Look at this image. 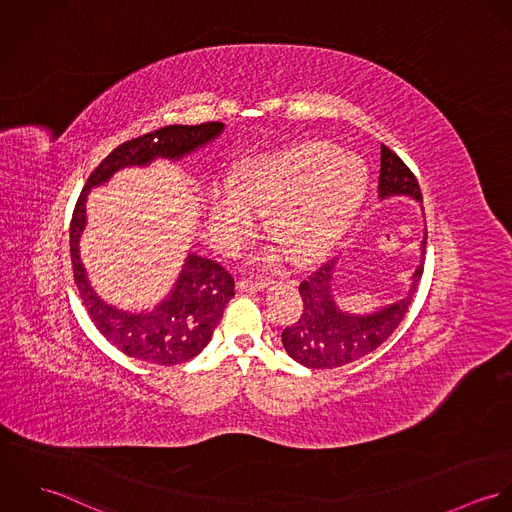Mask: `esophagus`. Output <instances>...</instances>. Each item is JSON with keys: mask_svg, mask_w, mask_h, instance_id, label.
I'll return each instance as SVG.
<instances>
[{"mask_svg": "<svg viewBox=\"0 0 512 512\" xmlns=\"http://www.w3.org/2000/svg\"><path fill=\"white\" fill-rule=\"evenodd\" d=\"M266 286H268V284L262 282V280H248V278H244V280L238 282V290H240V292H260V290H264Z\"/></svg>", "mask_w": 512, "mask_h": 512, "instance_id": "obj_1", "label": "esophagus"}]
</instances>
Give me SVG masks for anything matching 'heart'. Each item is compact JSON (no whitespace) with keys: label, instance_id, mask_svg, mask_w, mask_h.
I'll use <instances>...</instances> for the list:
<instances>
[{"label":"heart","instance_id":"heart-1","mask_svg":"<svg viewBox=\"0 0 512 512\" xmlns=\"http://www.w3.org/2000/svg\"><path fill=\"white\" fill-rule=\"evenodd\" d=\"M232 189L217 183L207 199L209 232L236 250L268 213V232L295 264H309L333 248L357 215L366 189L365 161L325 142L260 155L242 163Z\"/></svg>","mask_w":512,"mask_h":512}]
</instances>
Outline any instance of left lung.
Here are the masks:
<instances>
[{
    "instance_id": "8db88e82",
    "label": "left lung",
    "mask_w": 512,
    "mask_h": 512,
    "mask_svg": "<svg viewBox=\"0 0 512 512\" xmlns=\"http://www.w3.org/2000/svg\"><path fill=\"white\" fill-rule=\"evenodd\" d=\"M394 195L412 197L422 203V191L414 173L392 149L380 146L378 197L386 199ZM426 240L428 234L422 240V260L412 274L408 293L402 299L366 315L349 313L337 307L333 295L337 258L311 272L299 284L303 313L282 333V343L293 361L307 368H337L378 349L396 331L412 303L418 282L424 274Z\"/></svg>"
}]
</instances>
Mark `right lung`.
Returning a JSON list of instances; mask_svg holds the SVG:
<instances>
[{"label": "right lung", "mask_w": 512, "mask_h": 512, "mask_svg": "<svg viewBox=\"0 0 512 512\" xmlns=\"http://www.w3.org/2000/svg\"><path fill=\"white\" fill-rule=\"evenodd\" d=\"M222 122L199 126H165L116 147L90 173L71 220L74 284L96 329L128 357L153 365H181L197 357L211 341L226 303L234 297V280L219 262L189 254L167 297L151 311H124L108 305L92 290L80 262L78 242L86 226V197L124 167H146L153 159H181L219 138Z\"/></svg>", "instance_id": "add662e5"}]
</instances>
